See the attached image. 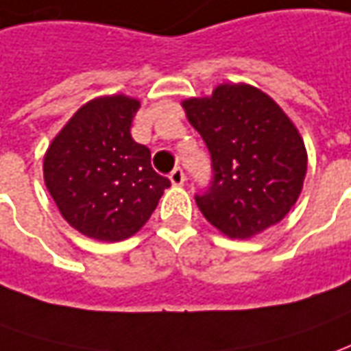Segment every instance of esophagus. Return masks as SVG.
I'll return each instance as SVG.
<instances>
[{
    "label": "esophagus",
    "instance_id": "34e87169",
    "mask_svg": "<svg viewBox=\"0 0 351 351\" xmlns=\"http://www.w3.org/2000/svg\"><path fill=\"white\" fill-rule=\"evenodd\" d=\"M169 178H171V182L175 186H182L186 182V175L184 171L180 169V167H175L173 171H171V175H169Z\"/></svg>",
    "mask_w": 351,
    "mask_h": 351
}]
</instances>
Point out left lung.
I'll return each instance as SVG.
<instances>
[{
    "mask_svg": "<svg viewBox=\"0 0 351 351\" xmlns=\"http://www.w3.org/2000/svg\"><path fill=\"white\" fill-rule=\"evenodd\" d=\"M211 154L213 178L195 204L228 238H252L294 207L307 152L294 123L250 84H221L209 97L182 101Z\"/></svg>",
    "mask_w": 351,
    "mask_h": 351,
    "instance_id": "left-lung-1",
    "label": "left lung"
}]
</instances>
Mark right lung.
Instances as JSON below:
<instances>
[{"label": "right lung", "instance_id": "right-lung-1", "mask_svg": "<svg viewBox=\"0 0 351 351\" xmlns=\"http://www.w3.org/2000/svg\"><path fill=\"white\" fill-rule=\"evenodd\" d=\"M138 109L128 95L95 97L45 152V186L63 219L88 238L119 242L136 234L171 186L154 171L149 149L132 140Z\"/></svg>", "mask_w": 351, "mask_h": 351}]
</instances>
